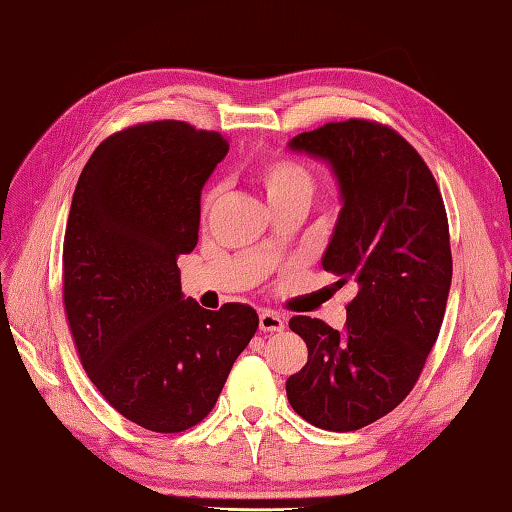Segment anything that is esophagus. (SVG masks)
Segmentation results:
<instances>
[{"instance_id": "obj_1", "label": "esophagus", "mask_w": 512, "mask_h": 512, "mask_svg": "<svg viewBox=\"0 0 512 512\" xmlns=\"http://www.w3.org/2000/svg\"><path fill=\"white\" fill-rule=\"evenodd\" d=\"M258 325L260 331H283L285 329V320L280 318L274 311H263V314L258 316Z\"/></svg>"}]
</instances>
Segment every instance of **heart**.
I'll use <instances>...</instances> for the list:
<instances>
[{"mask_svg": "<svg viewBox=\"0 0 512 512\" xmlns=\"http://www.w3.org/2000/svg\"><path fill=\"white\" fill-rule=\"evenodd\" d=\"M249 176L265 194L271 210L285 205L309 207L316 192V179L305 165L289 159V156H267L258 159L249 168ZM216 190H210L203 198V207L207 210L216 201Z\"/></svg>", "mask_w": 512, "mask_h": 512, "instance_id": "1", "label": "heart"}]
</instances>
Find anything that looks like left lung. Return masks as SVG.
<instances>
[{
    "label": "left lung",
    "instance_id": "left-lung-1",
    "mask_svg": "<svg viewBox=\"0 0 512 512\" xmlns=\"http://www.w3.org/2000/svg\"><path fill=\"white\" fill-rule=\"evenodd\" d=\"M329 165L340 214L322 267L353 280L347 327L294 316L309 360L289 375L291 409L325 431H356L415 387L440 333L453 260L442 194L422 156L387 125L349 119L291 139Z\"/></svg>",
    "mask_w": 512,
    "mask_h": 512
}]
</instances>
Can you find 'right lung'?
<instances>
[{
    "instance_id": "add662e5",
    "label": "right lung",
    "mask_w": 512,
    "mask_h": 512,
    "mask_svg": "<svg viewBox=\"0 0 512 512\" xmlns=\"http://www.w3.org/2000/svg\"><path fill=\"white\" fill-rule=\"evenodd\" d=\"M229 150L183 121L132 125L83 168L64 238V305L88 378L154 433H181L214 409L258 329L243 302L218 311L181 291L176 258L198 241L201 190Z\"/></svg>"
}]
</instances>
